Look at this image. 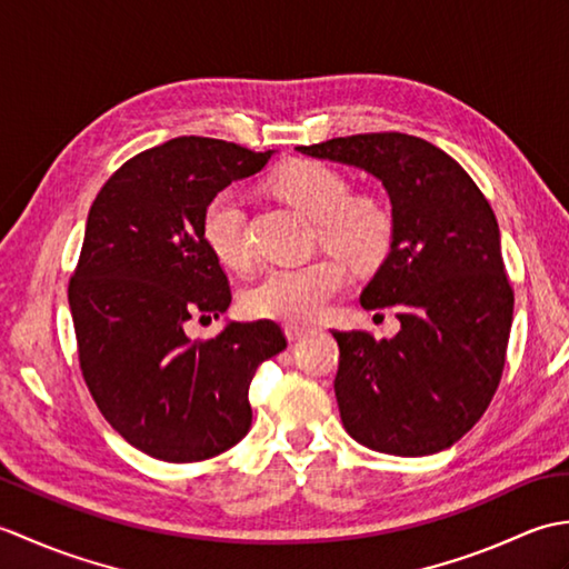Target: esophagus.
I'll return each mask as SVG.
<instances>
[{"label":"esophagus","mask_w":569,"mask_h":569,"mask_svg":"<svg viewBox=\"0 0 569 569\" xmlns=\"http://www.w3.org/2000/svg\"><path fill=\"white\" fill-rule=\"evenodd\" d=\"M283 332H286L288 340L298 342V340H303V337L310 335V328H303V325H286Z\"/></svg>","instance_id":"esophagus-1"}]
</instances>
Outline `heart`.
<instances>
[{
	"label": "heart",
	"instance_id": "heart-1",
	"mask_svg": "<svg viewBox=\"0 0 569 569\" xmlns=\"http://www.w3.org/2000/svg\"><path fill=\"white\" fill-rule=\"evenodd\" d=\"M273 190L308 220L318 222L322 244L357 266H377L393 241V212L371 196H352L349 180L318 161H293L273 178ZM202 234L217 259L247 266L251 249L244 227V200L224 188L204 204ZM347 283L340 257H320L303 266H276L244 293L249 316L278 322L320 318Z\"/></svg>",
	"mask_w": 569,
	"mask_h": 569
}]
</instances>
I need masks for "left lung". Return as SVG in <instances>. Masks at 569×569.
I'll list each match as a JSON object with an SVG mask.
<instances>
[{"label":"left lung","mask_w":569,"mask_h":569,"mask_svg":"<svg viewBox=\"0 0 569 569\" xmlns=\"http://www.w3.org/2000/svg\"><path fill=\"white\" fill-rule=\"evenodd\" d=\"M298 151L377 178L396 222L391 249L359 303L393 306L401 330L391 340L332 330L342 426L386 455L447 450L485 416L509 347L513 291L491 204L442 149L398 131Z\"/></svg>","instance_id":"1"}]
</instances>
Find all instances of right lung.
Instances as JSON below:
<instances>
[{"mask_svg": "<svg viewBox=\"0 0 569 569\" xmlns=\"http://www.w3.org/2000/svg\"><path fill=\"white\" fill-rule=\"evenodd\" d=\"M271 156L178 137L127 161L90 208L68 286L82 377L107 422L163 462H200L244 438L253 371L286 349L271 320H227L208 342L186 332L232 303L204 204Z\"/></svg>", "mask_w": 569, "mask_h": 569, "instance_id": "obj_1", "label": "right lung"}]
</instances>
